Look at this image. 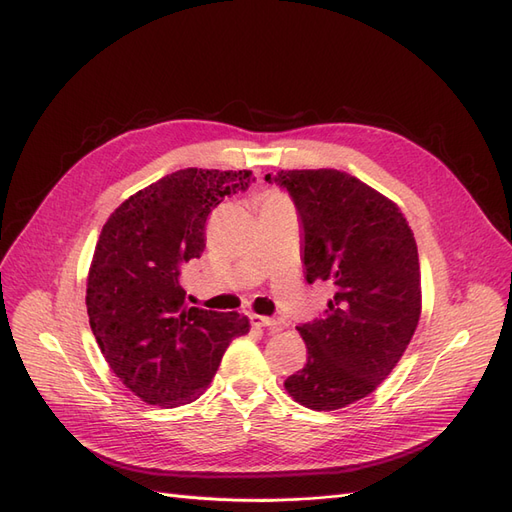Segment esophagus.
Returning <instances> with one entry per match:
<instances>
[{
	"label": "esophagus",
	"mask_w": 512,
	"mask_h": 512,
	"mask_svg": "<svg viewBox=\"0 0 512 512\" xmlns=\"http://www.w3.org/2000/svg\"><path fill=\"white\" fill-rule=\"evenodd\" d=\"M251 324H253V326H261V328H268V330H272V332L283 330V324H281L279 319L264 317V315H251Z\"/></svg>",
	"instance_id": "34e87169"
}]
</instances>
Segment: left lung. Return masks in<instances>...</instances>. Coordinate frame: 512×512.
<instances>
[{
    "label": "left lung",
    "instance_id": "8db88e82",
    "mask_svg": "<svg viewBox=\"0 0 512 512\" xmlns=\"http://www.w3.org/2000/svg\"><path fill=\"white\" fill-rule=\"evenodd\" d=\"M289 193L302 223L306 281H330L328 311L296 330L304 367L287 392L317 412L360 401L397 367L420 319V264L399 208L337 169L266 175Z\"/></svg>",
    "mask_w": 512,
    "mask_h": 512
}]
</instances>
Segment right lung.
<instances>
[{"instance_id": "1", "label": "right lung", "mask_w": 512, "mask_h": 512, "mask_svg": "<svg viewBox=\"0 0 512 512\" xmlns=\"http://www.w3.org/2000/svg\"><path fill=\"white\" fill-rule=\"evenodd\" d=\"M253 180L251 171H175L128 197L100 231L87 315L111 371L145 403L201 397L229 343L251 328L244 315L186 306L180 274L206 248L210 212Z\"/></svg>"}]
</instances>
